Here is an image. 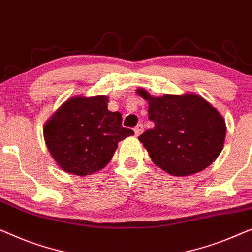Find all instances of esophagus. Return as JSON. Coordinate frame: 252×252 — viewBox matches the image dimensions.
Returning a JSON list of instances; mask_svg holds the SVG:
<instances>
[{
    "label": "esophagus",
    "mask_w": 252,
    "mask_h": 252,
    "mask_svg": "<svg viewBox=\"0 0 252 252\" xmlns=\"http://www.w3.org/2000/svg\"><path fill=\"white\" fill-rule=\"evenodd\" d=\"M134 133H135V136H138V135H141L143 133V125L142 124H138L136 125V127L134 128Z\"/></svg>",
    "instance_id": "34e87169"
}]
</instances>
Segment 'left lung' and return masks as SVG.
<instances>
[{
  "mask_svg": "<svg viewBox=\"0 0 252 252\" xmlns=\"http://www.w3.org/2000/svg\"><path fill=\"white\" fill-rule=\"evenodd\" d=\"M137 93L149 103L155 123L138 136L157 166L174 176H189L211 165L221 151L226 124L216 108L194 93L151 96Z\"/></svg>",
  "mask_w": 252,
  "mask_h": 252,
  "instance_id": "left-lung-1",
  "label": "left lung"
}]
</instances>
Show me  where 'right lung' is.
I'll return each mask as SVG.
<instances>
[{"label": "right lung", "instance_id": "obj_1", "mask_svg": "<svg viewBox=\"0 0 252 252\" xmlns=\"http://www.w3.org/2000/svg\"><path fill=\"white\" fill-rule=\"evenodd\" d=\"M107 103L104 95L71 97L46 122L45 144L63 170L77 176L96 173L108 165L119 142L134 135Z\"/></svg>", "mask_w": 252, "mask_h": 252}]
</instances>
